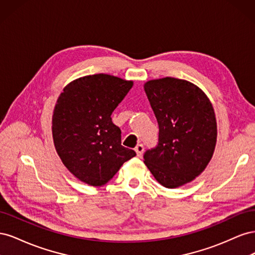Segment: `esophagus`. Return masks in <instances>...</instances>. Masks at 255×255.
Segmentation results:
<instances>
[{
    "label": "esophagus",
    "instance_id": "34e87169",
    "mask_svg": "<svg viewBox=\"0 0 255 255\" xmlns=\"http://www.w3.org/2000/svg\"><path fill=\"white\" fill-rule=\"evenodd\" d=\"M143 151H144V148H143L142 144H137L135 146V152L137 154V156H141V154L143 153Z\"/></svg>",
    "mask_w": 255,
    "mask_h": 255
}]
</instances>
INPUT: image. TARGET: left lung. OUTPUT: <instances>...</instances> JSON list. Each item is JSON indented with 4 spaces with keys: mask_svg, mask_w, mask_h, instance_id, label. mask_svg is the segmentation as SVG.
I'll use <instances>...</instances> for the list:
<instances>
[{
    "mask_svg": "<svg viewBox=\"0 0 255 255\" xmlns=\"http://www.w3.org/2000/svg\"><path fill=\"white\" fill-rule=\"evenodd\" d=\"M158 123V143L144 164L166 188L183 186L201 174L217 141L214 107L204 91L186 80L167 78L143 85Z\"/></svg>",
    "mask_w": 255,
    "mask_h": 255,
    "instance_id": "left-lung-1",
    "label": "left lung"
}]
</instances>
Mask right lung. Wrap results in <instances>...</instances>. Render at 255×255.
Returning a JSON list of instances; mask_svg holds the SVG:
<instances>
[{
	"mask_svg": "<svg viewBox=\"0 0 255 255\" xmlns=\"http://www.w3.org/2000/svg\"><path fill=\"white\" fill-rule=\"evenodd\" d=\"M132 86L118 76L92 74L69 83L57 99L54 145L68 170L90 186H103L136 155L121 145V130L111 117Z\"/></svg>",
	"mask_w": 255,
	"mask_h": 255,
	"instance_id": "add662e5",
	"label": "right lung"
}]
</instances>
